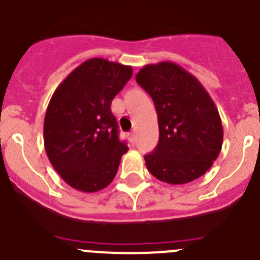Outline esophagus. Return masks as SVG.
<instances>
[{"mask_svg": "<svg viewBox=\"0 0 260 260\" xmlns=\"http://www.w3.org/2000/svg\"><path fill=\"white\" fill-rule=\"evenodd\" d=\"M129 140H131V144L135 145V142H136V133L135 132L129 133Z\"/></svg>", "mask_w": 260, "mask_h": 260, "instance_id": "34e87169", "label": "esophagus"}]
</instances>
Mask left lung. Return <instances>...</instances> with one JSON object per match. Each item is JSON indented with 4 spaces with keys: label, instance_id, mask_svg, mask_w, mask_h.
<instances>
[{
    "label": "left lung",
    "instance_id": "obj_1",
    "mask_svg": "<svg viewBox=\"0 0 260 260\" xmlns=\"http://www.w3.org/2000/svg\"><path fill=\"white\" fill-rule=\"evenodd\" d=\"M136 81L153 98L158 114V145L145 155L149 172L172 185L206 174L223 145L220 115L207 90L172 62L142 67Z\"/></svg>",
    "mask_w": 260,
    "mask_h": 260
}]
</instances>
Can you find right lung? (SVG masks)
<instances>
[{
	"label": "right lung",
	"instance_id": "obj_1",
	"mask_svg": "<svg viewBox=\"0 0 260 260\" xmlns=\"http://www.w3.org/2000/svg\"><path fill=\"white\" fill-rule=\"evenodd\" d=\"M132 67L92 58L53 93L44 120L45 151L64 181L85 193L106 188L128 146L119 140L111 102L132 78Z\"/></svg>",
	"mask_w": 260,
	"mask_h": 260
}]
</instances>
